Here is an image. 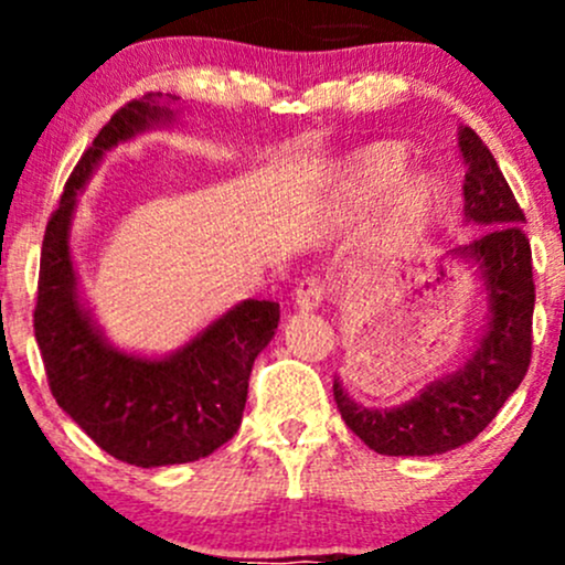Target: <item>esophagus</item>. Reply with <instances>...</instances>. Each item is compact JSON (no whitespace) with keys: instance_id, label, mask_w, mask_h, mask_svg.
I'll use <instances>...</instances> for the list:
<instances>
[{"instance_id":"1","label":"esophagus","mask_w":565,"mask_h":565,"mask_svg":"<svg viewBox=\"0 0 565 565\" xmlns=\"http://www.w3.org/2000/svg\"><path fill=\"white\" fill-rule=\"evenodd\" d=\"M323 300H327V284L321 281V278L316 276H308L302 278L300 284H297L295 289V305L300 310H316L321 308Z\"/></svg>"}]
</instances>
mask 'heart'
Returning <instances> with one entry per match:
<instances>
[{"label": "heart", "instance_id": "1", "mask_svg": "<svg viewBox=\"0 0 565 565\" xmlns=\"http://www.w3.org/2000/svg\"><path fill=\"white\" fill-rule=\"evenodd\" d=\"M408 151L404 142L380 140L361 148L348 167V188L355 199L364 204L385 199L387 191L398 183L406 172ZM440 199V188L430 174L419 172L404 180L393 193V215L398 220V228L404 233L419 231L430 212L436 210Z\"/></svg>", "mask_w": 565, "mask_h": 565}]
</instances>
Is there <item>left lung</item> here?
Returning <instances> with one entry per match:
<instances>
[{
	"instance_id": "left-lung-1",
	"label": "left lung",
	"mask_w": 565,
	"mask_h": 565,
	"mask_svg": "<svg viewBox=\"0 0 565 565\" xmlns=\"http://www.w3.org/2000/svg\"><path fill=\"white\" fill-rule=\"evenodd\" d=\"M465 167V220L486 228L454 257L472 263L489 295V321L470 359L454 374L433 380L417 398L393 408L355 404L334 380L342 419L369 449L387 457H430L470 444L518 391L531 364L534 276L526 217L486 142L459 129Z\"/></svg>"
}]
</instances>
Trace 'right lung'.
Segmentation results:
<instances>
[{
  "label": "right lung",
  "instance_id": "right-lung-1",
  "mask_svg": "<svg viewBox=\"0 0 565 565\" xmlns=\"http://www.w3.org/2000/svg\"><path fill=\"white\" fill-rule=\"evenodd\" d=\"M161 100V93L129 100L74 167L44 231L34 308V334L57 406L103 451L138 468L196 462L236 436L252 364L278 327V302L244 300L172 355L142 359L108 345L84 310L68 246L76 193L103 153L172 121Z\"/></svg>",
  "mask_w": 565,
  "mask_h": 565
}]
</instances>
